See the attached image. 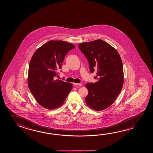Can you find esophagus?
Instances as JSON below:
<instances>
[{
	"mask_svg": "<svg viewBox=\"0 0 153 153\" xmlns=\"http://www.w3.org/2000/svg\"><path fill=\"white\" fill-rule=\"evenodd\" d=\"M74 85H75L76 86H82V84H78V83H74L73 84Z\"/></svg>",
	"mask_w": 153,
	"mask_h": 153,
	"instance_id": "obj_1",
	"label": "esophagus"
}]
</instances>
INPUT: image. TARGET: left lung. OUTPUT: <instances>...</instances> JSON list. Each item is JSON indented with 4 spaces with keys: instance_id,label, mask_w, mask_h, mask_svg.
I'll return each instance as SVG.
<instances>
[{
    "instance_id": "left-lung-1",
    "label": "left lung",
    "mask_w": 153,
    "mask_h": 153,
    "mask_svg": "<svg viewBox=\"0 0 153 153\" xmlns=\"http://www.w3.org/2000/svg\"><path fill=\"white\" fill-rule=\"evenodd\" d=\"M78 48L88 59L91 73L96 72L94 83H88L86 104L96 111L108 108L123 88L122 61L115 48L101 39L80 43Z\"/></svg>"
}]
</instances>
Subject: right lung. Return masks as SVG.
I'll list each match as a JSON object with an SVG mask.
<instances>
[{"instance_id": "add662e5", "label": "right lung", "mask_w": 153, "mask_h": 153, "mask_svg": "<svg viewBox=\"0 0 153 153\" xmlns=\"http://www.w3.org/2000/svg\"><path fill=\"white\" fill-rule=\"evenodd\" d=\"M75 48L62 40H50L38 48L31 59L28 71V86L36 101L43 107L53 109L62 105L73 85L55 80L65 55Z\"/></svg>"}]
</instances>
